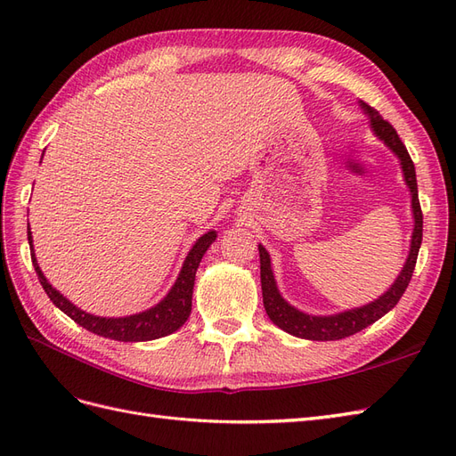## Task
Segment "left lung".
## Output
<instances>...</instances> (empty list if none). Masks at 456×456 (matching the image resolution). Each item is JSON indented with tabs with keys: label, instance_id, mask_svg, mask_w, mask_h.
<instances>
[{
	"label": "left lung",
	"instance_id": "1",
	"mask_svg": "<svg viewBox=\"0 0 456 456\" xmlns=\"http://www.w3.org/2000/svg\"><path fill=\"white\" fill-rule=\"evenodd\" d=\"M362 108L370 119L372 131H375L379 139L384 141V144L394 151V154L399 158V161H402L405 183L411 190L412 216H415V228H412L409 256L405 260L403 270L399 272L397 280L394 281V285L375 302H370V305L340 312L335 315H310L289 305V302L280 295L278 285H275V280H273L270 255L265 247L258 245L260 285H262V300H265L266 314L275 325L285 330V333L298 338L338 340V338H346L350 335L360 333L362 329L380 320L384 314H388L397 305L399 298H402L405 293V289L412 278V270H415V265H417V256L422 243V211H420V201H419L415 163H412L405 144L402 142V139H399V134L395 133V129L390 126V123L386 121L375 108H370L363 101H362Z\"/></svg>",
	"mask_w": 456,
	"mask_h": 456
}]
</instances>
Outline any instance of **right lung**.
Here are the masks:
<instances>
[{
	"mask_svg": "<svg viewBox=\"0 0 456 456\" xmlns=\"http://www.w3.org/2000/svg\"><path fill=\"white\" fill-rule=\"evenodd\" d=\"M215 240H216V232L211 230L203 233V236L196 241V245L190 249L183 265V270L178 273L171 291L159 302V305H156L154 308H150L146 312L127 315V317H101V315H93L79 310L66 297H62L57 289L51 287V283L45 280L44 272H41L37 266L34 245H32V232L28 228L32 265L36 268L41 287L45 289V293L53 300V305L61 308L68 317H72L76 323L91 330V333L104 338L121 340V342H142V340L161 338L175 333L176 329H181L184 325V322L188 320V315L191 312V293H194L198 266L205 251L209 249V245Z\"/></svg>",
	"mask_w": 456,
	"mask_h": 456,
	"instance_id": "1",
	"label": "right lung"
}]
</instances>
